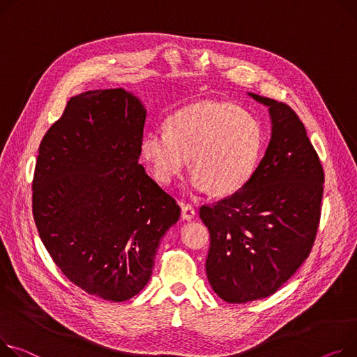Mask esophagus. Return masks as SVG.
<instances>
[{
    "label": "esophagus",
    "instance_id": "obj_1",
    "mask_svg": "<svg viewBox=\"0 0 357 357\" xmlns=\"http://www.w3.org/2000/svg\"><path fill=\"white\" fill-rule=\"evenodd\" d=\"M181 215L186 221L194 220L195 218V209H194V206L189 205V204H185V202H181Z\"/></svg>",
    "mask_w": 357,
    "mask_h": 357
}]
</instances>
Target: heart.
<instances>
[{
    "instance_id": "b5f03b06",
    "label": "heart",
    "mask_w": 357,
    "mask_h": 357,
    "mask_svg": "<svg viewBox=\"0 0 357 357\" xmlns=\"http://www.w3.org/2000/svg\"><path fill=\"white\" fill-rule=\"evenodd\" d=\"M263 149L257 119L229 102L205 100L175 112L168 128L155 126L142 140V158L155 178L172 183L191 160L195 192L232 195L251 179Z\"/></svg>"
}]
</instances>
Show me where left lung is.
<instances>
[{
	"mask_svg": "<svg viewBox=\"0 0 357 357\" xmlns=\"http://www.w3.org/2000/svg\"><path fill=\"white\" fill-rule=\"evenodd\" d=\"M248 96L268 107L267 151L238 192L199 209L211 235L206 277L227 303L266 298L297 271L312 251L323 198L321 163L296 112Z\"/></svg>",
	"mask_w": 357,
	"mask_h": 357,
	"instance_id": "obj_1",
	"label": "left lung"
}]
</instances>
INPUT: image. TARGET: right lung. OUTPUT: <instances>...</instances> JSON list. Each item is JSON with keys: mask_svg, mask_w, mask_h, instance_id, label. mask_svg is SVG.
<instances>
[{"mask_svg": "<svg viewBox=\"0 0 357 357\" xmlns=\"http://www.w3.org/2000/svg\"><path fill=\"white\" fill-rule=\"evenodd\" d=\"M146 109L125 89L71 98L44 135L33 179L40 238L83 291L125 301L144 289L181 215L139 163Z\"/></svg>", "mask_w": 357, "mask_h": 357, "instance_id": "1", "label": "right lung"}]
</instances>
